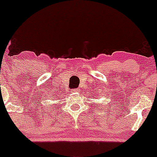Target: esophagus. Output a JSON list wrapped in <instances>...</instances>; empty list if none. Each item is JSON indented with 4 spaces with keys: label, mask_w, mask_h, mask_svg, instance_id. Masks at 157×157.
Segmentation results:
<instances>
[{
    "label": "esophagus",
    "mask_w": 157,
    "mask_h": 157,
    "mask_svg": "<svg viewBox=\"0 0 157 157\" xmlns=\"http://www.w3.org/2000/svg\"><path fill=\"white\" fill-rule=\"evenodd\" d=\"M73 91H74V92H78V89H75Z\"/></svg>",
    "instance_id": "esophagus-1"
}]
</instances>
